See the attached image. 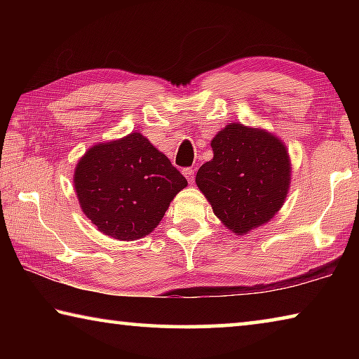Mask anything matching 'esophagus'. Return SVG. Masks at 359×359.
I'll return each instance as SVG.
<instances>
[{
  "label": "esophagus",
  "instance_id": "esophagus-1",
  "mask_svg": "<svg viewBox=\"0 0 359 359\" xmlns=\"http://www.w3.org/2000/svg\"><path fill=\"white\" fill-rule=\"evenodd\" d=\"M182 174L185 175L188 182H191V184H193V180H194V171H193L191 168H184V169H182Z\"/></svg>",
  "mask_w": 359,
  "mask_h": 359
}]
</instances>
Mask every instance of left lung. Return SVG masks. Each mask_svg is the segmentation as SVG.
I'll return each instance as SVG.
<instances>
[{"label":"left lung","mask_w":359,"mask_h":359,"mask_svg":"<svg viewBox=\"0 0 359 359\" xmlns=\"http://www.w3.org/2000/svg\"><path fill=\"white\" fill-rule=\"evenodd\" d=\"M214 158L198 169L196 185L214 214L238 234L276 215L288 194L290 158L264 130L231 123L212 139Z\"/></svg>","instance_id":"8db88e82"}]
</instances>
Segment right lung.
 I'll return each mask as SVG.
<instances>
[{
	"label": "right lung",
	"mask_w": 359,
	"mask_h": 359,
	"mask_svg": "<svg viewBox=\"0 0 359 359\" xmlns=\"http://www.w3.org/2000/svg\"><path fill=\"white\" fill-rule=\"evenodd\" d=\"M74 187L87 218L111 238L136 241L161 222L187 179L141 133L98 144L85 154Z\"/></svg>",
	"instance_id": "1"
}]
</instances>
